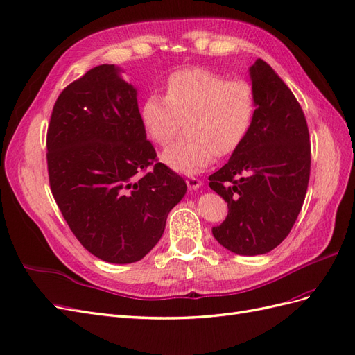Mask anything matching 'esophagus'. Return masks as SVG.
Masks as SVG:
<instances>
[{
	"mask_svg": "<svg viewBox=\"0 0 355 355\" xmlns=\"http://www.w3.org/2000/svg\"><path fill=\"white\" fill-rule=\"evenodd\" d=\"M187 185H188L189 189H198L201 187V180L197 179V178H188Z\"/></svg>",
	"mask_w": 355,
	"mask_h": 355,
	"instance_id": "obj_1",
	"label": "esophagus"
}]
</instances>
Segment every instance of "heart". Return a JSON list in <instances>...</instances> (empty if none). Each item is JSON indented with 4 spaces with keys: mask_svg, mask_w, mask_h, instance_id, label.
<instances>
[{
    "mask_svg": "<svg viewBox=\"0 0 355 355\" xmlns=\"http://www.w3.org/2000/svg\"><path fill=\"white\" fill-rule=\"evenodd\" d=\"M257 112L256 92L244 80L202 68L176 71L168 77L166 96L148 94L139 108L146 136L167 145L185 123L187 141L166 148L163 163L184 175L206 168L213 157L234 154L249 137Z\"/></svg>",
    "mask_w": 355,
    "mask_h": 355,
    "instance_id": "obj_1",
    "label": "heart"
}]
</instances>
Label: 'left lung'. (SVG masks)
I'll list each match as a JSON object with an SVG mask.
<instances>
[{"label":"left lung","instance_id":"obj_1","mask_svg":"<svg viewBox=\"0 0 355 355\" xmlns=\"http://www.w3.org/2000/svg\"><path fill=\"white\" fill-rule=\"evenodd\" d=\"M249 71L253 128L209 185L228 202L214 239L232 253L254 256L275 249L293 228L308 189L311 144L304 111L284 81L262 59Z\"/></svg>","mask_w":355,"mask_h":355}]
</instances>
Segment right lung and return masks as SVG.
<instances>
[{
    "instance_id": "add662e5",
    "label": "right lung",
    "mask_w": 355,
    "mask_h": 355,
    "mask_svg": "<svg viewBox=\"0 0 355 355\" xmlns=\"http://www.w3.org/2000/svg\"><path fill=\"white\" fill-rule=\"evenodd\" d=\"M115 65L67 85L47 130L51 194L77 240L111 263L151 252L187 184L157 161L139 116L137 92Z\"/></svg>"
}]
</instances>
